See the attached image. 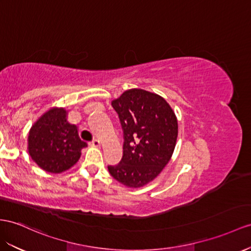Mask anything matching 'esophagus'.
Listing matches in <instances>:
<instances>
[{"label": "esophagus", "mask_w": 251, "mask_h": 251, "mask_svg": "<svg viewBox=\"0 0 251 251\" xmlns=\"http://www.w3.org/2000/svg\"><path fill=\"white\" fill-rule=\"evenodd\" d=\"M90 145L94 146V147H99L100 145V141L99 139H94L93 141H91V142H90Z\"/></svg>", "instance_id": "esophagus-1"}]
</instances>
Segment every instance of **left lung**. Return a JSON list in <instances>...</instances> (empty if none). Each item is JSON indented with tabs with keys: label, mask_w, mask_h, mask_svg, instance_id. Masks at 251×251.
<instances>
[{
	"label": "left lung",
	"mask_w": 251,
	"mask_h": 251,
	"mask_svg": "<svg viewBox=\"0 0 251 251\" xmlns=\"http://www.w3.org/2000/svg\"><path fill=\"white\" fill-rule=\"evenodd\" d=\"M111 105L123 129V157L108 165L110 175L129 188L155 179L169 163L178 136L175 113L164 99L141 89L127 90Z\"/></svg>",
	"instance_id": "left-lung-1"
}]
</instances>
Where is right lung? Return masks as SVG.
<instances>
[{
    "label": "right lung",
    "instance_id": "add662e5",
    "mask_svg": "<svg viewBox=\"0 0 251 251\" xmlns=\"http://www.w3.org/2000/svg\"><path fill=\"white\" fill-rule=\"evenodd\" d=\"M86 146L77 127L68 123L63 108H53L43 114L31 127L28 136L29 156L42 170L53 174L73 166Z\"/></svg>",
    "mask_w": 251,
    "mask_h": 251
}]
</instances>
